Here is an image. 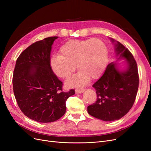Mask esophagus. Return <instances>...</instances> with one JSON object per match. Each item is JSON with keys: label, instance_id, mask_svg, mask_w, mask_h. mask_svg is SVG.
Listing matches in <instances>:
<instances>
[{"label": "esophagus", "instance_id": "obj_1", "mask_svg": "<svg viewBox=\"0 0 151 151\" xmlns=\"http://www.w3.org/2000/svg\"><path fill=\"white\" fill-rule=\"evenodd\" d=\"M84 91H85L84 89H77L76 90V93L81 94V93H83Z\"/></svg>", "mask_w": 151, "mask_h": 151}]
</instances>
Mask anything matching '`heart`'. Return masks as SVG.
Segmentation results:
<instances>
[{
    "instance_id": "obj_1",
    "label": "heart",
    "mask_w": 151,
    "mask_h": 151,
    "mask_svg": "<svg viewBox=\"0 0 151 151\" xmlns=\"http://www.w3.org/2000/svg\"><path fill=\"white\" fill-rule=\"evenodd\" d=\"M108 50L103 42L97 38L70 40L60 49V55L52 57L50 64L57 76L67 79L76 70L79 71L67 82L69 86H80L101 76L107 65Z\"/></svg>"
}]
</instances>
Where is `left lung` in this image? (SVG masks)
Here are the masks:
<instances>
[{"label": "left lung", "mask_w": 151, "mask_h": 151, "mask_svg": "<svg viewBox=\"0 0 151 151\" xmlns=\"http://www.w3.org/2000/svg\"><path fill=\"white\" fill-rule=\"evenodd\" d=\"M115 43L117 59L108 65L103 75L93 85L97 94L94 103L88 106L90 115L103 121L119 120L129 111L139 88V73L133 55L118 42ZM125 59L127 68L120 71L116 63Z\"/></svg>", "instance_id": "obj_1"}]
</instances>
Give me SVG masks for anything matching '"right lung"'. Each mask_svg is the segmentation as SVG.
I'll use <instances>...</instances> for the list:
<instances>
[{
  "label": "right lung",
  "instance_id": "obj_1",
  "mask_svg": "<svg viewBox=\"0 0 151 151\" xmlns=\"http://www.w3.org/2000/svg\"><path fill=\"white\" fill-rule=\"evenodd\" d=\"M58 36L38 41L17 58L12 77L17 103L24 115L38 122H53L66 111V101L74 89L62 91V82L50 65V52Z\"/></svg>",
  "mask_w": 151,
  "mask_h": 151
}]
</instances>
